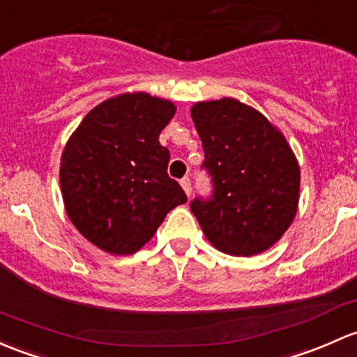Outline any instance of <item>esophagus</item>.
<instances>
[{
    "instance_id": "obj_1",
    "label": "esophagus",
    "mask_w": 357,
    "mask_h": 357,
    "mask_svg": "<svg viewBox=\"0 0 357 357\" xmlns=\"http://www.w3.org/2000/svg\"><path fill=\"white\" fill-rule=\"evenodd\" d=\"M179 183H181V186H183V190H185V193L190 197V195H191V179L188 178V176H185V178H183Z\"/></svg>"
}]
</instances>
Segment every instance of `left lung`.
Returning a JSON list of instances; mask_svg holds the SVG:
<instances>
[{
    "label": "left lung",
    "instance_id": "1",
    "mask_svg": "<svg viewBox=\"0 0 357 357\" xmlns=\"http://www.w3.org/2000/svg\"><path fill=\"white\" fill-rule=\"evenodd\" d=\"M212 181L190 207L217 250L251 257L291 226L299 202V166L286 138L264 114L236 99L191 107Z\"/></svg>",
    "mask_w": 357,
    "mask_h": 357
}]
</instances>
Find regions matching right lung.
I'll list each match as a JSON object with an SVG mask.
<instances>
[{"label": "right lung", "instance_id": "1", "mask_svg": "<svg viewBox=\"0 0 357 357\" xmlns=\"http://www.w3.org/2000/svg\"><path fill=\"white\" fill-rule=\"evenodd\" d=\"M174 112L169 100L123 93L93 107L66 144L59 167L66 213L100 250L135 253L186 202L159 142Z\"/></svg>", "mask_w": 357, "mask_h": 357}]
</instances>
